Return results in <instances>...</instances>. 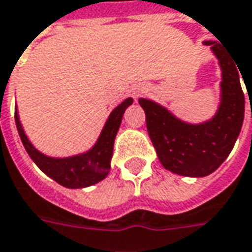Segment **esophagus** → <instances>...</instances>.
<instances>
[{"instance_id": "1", "label": "esophagus", "mask_w": 252, "mask_h": 252, "mask_svg": "<svg viewBox=\"0 0 252 252\" xmlns=\"http://www.w3.org/2000/svg\"><path fill=\"white\" fill-rule=\"evenodd\" d=\"M140 93H142V91H138V93H136V96L140 95Z\"/></svg>"}]
</instances>
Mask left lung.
<instances>
[{"label": "left lung", "mask_w": 252, "mask_h": 252, "mask_svg": "<svg viewBox=\"0 0 252 252\" xmlns=\"http://www.w3.org/2000/svg\"><path fill=\"white\" fill-rule=\"evenodd\" d=\"M221 68V102L210 120L189 124L162 105L140 98L146 126L159 162L172 173L205 177L224 162L244 120V94L236 63L217 40H206Z\"/></svg>", "instance_id": "1"}]
</instances>
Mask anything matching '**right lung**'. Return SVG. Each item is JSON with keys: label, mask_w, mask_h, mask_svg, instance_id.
<instances>
[{"label": "right lung", "mask_w": 252, "mask_h": 252, "mask_svg": "<svg viewBox=\"0 0 252 252\" xmlns=\"http://www.w3.org/2000/svg\"><path fill=\"white\" fill-rule=\"evenodd\" d=\"M132 102H133L132 98H126V101L121 102L120 105L109 114L108 120L102 128L101 135L95 144L89 151L77 154V156L54 158L36 150L32 143L28 140L27 135L23 129L19 114H17V108H15L16 126H17L23 146L28 153V156L31 157V159L36 163V166L45 175L49 176L54 181H57L63 187L72 188V189L86 188L99 183L109 175L110 161L113 156L114 139L120 128L124 112L129 105H132Z\"/></svg>", "instance_id": "add662e5"}]
</instances>
